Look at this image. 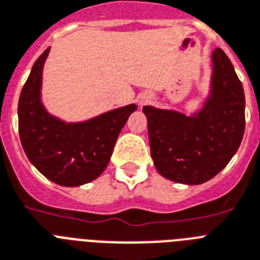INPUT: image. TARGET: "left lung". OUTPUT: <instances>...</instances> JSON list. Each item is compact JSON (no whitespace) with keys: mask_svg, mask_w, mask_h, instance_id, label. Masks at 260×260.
<instances>
[{"mask_svg":"<svg viewBox=\"0 0 260 260\" xmlns=\"http://www.w3.org/2000/svg\"><path fill=\"white\" fill-rule=\"evenodd\" d=\"M209 92L194 113L143 106L150 153L162 177L185 185L213 178L238 151L244 134L246 99L234 66L212 51Z\"/></svg>","mask_w":260,"mask_h":260,"instance_id":"left-lung-1","label":"left lung"}]
</instances>
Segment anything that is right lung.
I'll return each mask as SVG.
<instances>
[{
	"mask_svg": "<svg viewBox=\"0 0 260 260\" xmlns=\"http://www.w3.org/2000/svg\"><path fill=\"white\" fill-rule=\"evenodd\" d=\"M49 49L36 60L18 101L22 149L44 177L61 186L94 181L107 168L120 130L137 105L110 110L82 122L52 115L41 99L43 68Z\"/></svg>",
	"mask_w": 260,
	"mask_h": 260,
	"instance_id": "add662e5",
	"label": "right lung"
}]
</instances>
